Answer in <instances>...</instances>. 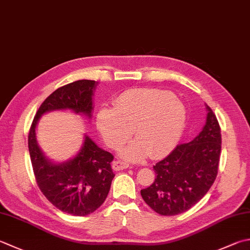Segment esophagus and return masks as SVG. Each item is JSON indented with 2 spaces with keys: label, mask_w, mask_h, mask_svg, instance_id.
Here are the masks:
<instances>
[{
  "label": "esophagus",
  "mask_w": 250,
  "mask_h": 250,
  "mask_svg": "<svg viewBox=\"0 0 250 250\" xmlns=\"http://www.w3.org/2000/svg\"><path fill=\"white\" fill-rule=\"evenodd\" d=\"M129 168V164L125 163V161H122V160H116L112 163V169L115 171H119V170H124Z\"/></svg>",
  "instance_id": "esophagus-1"
}]
</instances>
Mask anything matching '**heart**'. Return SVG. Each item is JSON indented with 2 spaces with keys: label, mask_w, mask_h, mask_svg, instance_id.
<instances>
[{
  "label": "heart",
  "mask_w": 250,
  "mask_h": 250,
  "mask_svg": "<svg viewBox=\"0 0 250 250\" xmlns=\"http://www.w3.org/2000/svg\"><path fill=\"white\" fill-rule=\"evenodd\" d=\"M187 125V108L173 93L153 87L122 92L115 107L103 106L96 116V125L110 148L118 149L131 136L135 140L122 157L139 161L148 154L158 158L173 149Z\"/></svg>",
  "instance_id": "obj_1"
}]
</instances>
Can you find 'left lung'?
<instances>
[{
	"instance_id": "left-lung-1",
	"label": "left lung",
	"mask_w": 250,
	"mask_h": 250,
	"mask_svg": "<svg viewBox=\"0 0 250 250\" xmlns=\"http://www.w3.org/2000/svg\"><path fill=\"white\" fill-rule=\"evenodd\" d=\"M206 124L193 141L179 144L154 166L156 179L141 189L144 202L161 216L188 211L211 188L218 174L221 153V129L212 109Z\"/></svg>"
}]
</instances>
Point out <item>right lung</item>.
<instances>
[{"label":"right lung","mask_w":250,"mask_h":250,"mask_svg":"<svg viewBox=\"0 0 250 250\" xmlns=\"http://www.w3.org/2000/svg\"><path fill=\"white\" fill-rule=\"evenodd\" d=\"M97 82L78 80L58 87L39 107L28 135V147L39 188L54 206L72 216H87L101 207L115 174L109 151L99 147L89 136L75 157L55 164L40 149L36 128L42 115L54 110H72L92 117L93 94Z\"/></svg>","instance_id":"right-lung-1"}]
</instances>
